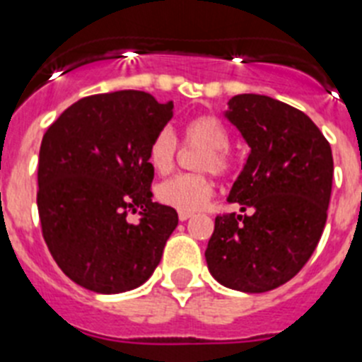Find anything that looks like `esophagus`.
Returning <instances> with one entry per match:
<instances>
[{
	"label": "esophagus",
	"mask_w": 362,
	"mask_h": 362,
	"mask_svg": "<svg viewBox=\"0 0 362 362\" xmlns=\"http://www.w3.org/2000/svg\"><path fill=\"white\" fill-rule=\"evenodd\" d=\"M191 216H193V213H184V211L178 213V218H180V222H185V220H189Z\"/></svg>",
	"instance_id": "obj_1"
}]
</instances>
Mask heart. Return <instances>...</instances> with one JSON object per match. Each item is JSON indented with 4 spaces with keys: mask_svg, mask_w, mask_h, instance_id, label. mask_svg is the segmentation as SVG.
Listing matches in <instances>:
<instances>
[{
    "mask_svg": "<svg viewBox=\"0 0 362 362\" xmlns=\"http://www.w3.org/2000/svg\"><path fill=\"white\" fill-rule=\"evenodd\" d=\"M185 144L206 147L200 168L224 173L229 165L226 147L229 146L228 129L215 116H199L184 125ZM177 160V138L169 129L155 134L147 147V162L158 175H168ZM213 194V182L202 175H178L162 182L156 187V197L162 204L184 213L202 209Z\"/></svg>",
    "mask_w": 362,
    "mask_h": 362,
    "instance_id": "obj_1",
    "label": "heart"
}]
</instances>
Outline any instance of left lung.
Wrapping results in <instances>:
<instances>
[{"instance_id": "obj_1", "label": "left lung", "mask_w": 362, "mask_h": 362, "mask_svg": "<svg viewBox=\"0 0 362 362\" xmlns=\"http://www.w3.org/2000/svg\"><path fill=\"white\" fill-rule=\"evenodd\" d=\"M224 118L250 147L228 197L247 215L216 216L206 262L226 288L264 293L293 279L319 244L332 147L304 112L262 94L233 96Z\"/></svg>"}]
</instances>
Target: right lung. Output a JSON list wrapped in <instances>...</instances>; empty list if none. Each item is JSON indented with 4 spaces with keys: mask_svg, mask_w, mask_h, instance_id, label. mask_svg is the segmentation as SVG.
Masks as SVG:
<instances>
[{
    "mask_svg": "<svg viewBox=\"0 0 362 362\" xmlns=\"http://www.w3.org/2000/svg\"><path fill=\"white\" fill-rule=\"evenodd\" d=\"M173 109L142 90L94 94L72 103L43 134V238L62 272L86 290L115 295L142 286L178 226L173 207L153 202L155 171L147 162V147ZM131 209L141 216L136 225L127 220Z\"/></svg>",
    "mask_w": 362,
    "mask_h": 362,
    "instance_id": "add662e5",
    "label": "right lung"
}]
</instances>
